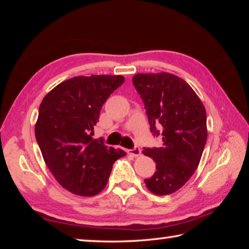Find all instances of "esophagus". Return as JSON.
I'll return each mask as SVG.
<instances>
[{"label":"esophagus","mask_w":249,"mask_h":249,"mask_svg":"<svg viewBox=\"0 0 249 249\" xmlns=\"http://www.w3.org/2000/svg\"><path fill=\"white\" fill-rule=\"evenodd\" d=\"M141 154H142L141 148H138V147H135V148H133V149H129V150H128V155L133 156V157H135V158H136V157H140Z\"/></svg>","instance_id":"esophagus-1"}]
</instances>
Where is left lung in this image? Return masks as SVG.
Instances as JSON below:
<instances>
[{"label": "left lung", "instance_id": "8db88e82", "mask_svg": "<svg viewBox=\"0 0 249 249\" xmlns=\"http://www.w3.org/2000/svg\"><path fill=\"white\" fill-rule=\"evenodd\" d=\"M133 83L145 104L150 132L162 137L161 147L142 150L157 169L145 180L146 187L154 195H171L199 166L208 138L204 105L183 79L172 73H137Z\"/></svg>", "mask_w": 249, "mask_h": 249}]
</instances>
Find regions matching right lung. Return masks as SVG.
<instances>
[{
  "label": "right lung",
  "mask_w": 249,
  "mask_h": 249,
  "mask_svg": "<svg viewBox=\"0 0 249 249\" xmlns=\"http://www.w3.org/2000/svg\"><path fill=\"white\" fill-rule=\"evenodd\" d=\"M123 82L122 75H80L58 84L41 101L36 141L54 179L73 195L100 193L113 163L126 155L92 137L103 104Z\"/></svg>",
  "instance_id": "obj_1"
}]
</instances>
